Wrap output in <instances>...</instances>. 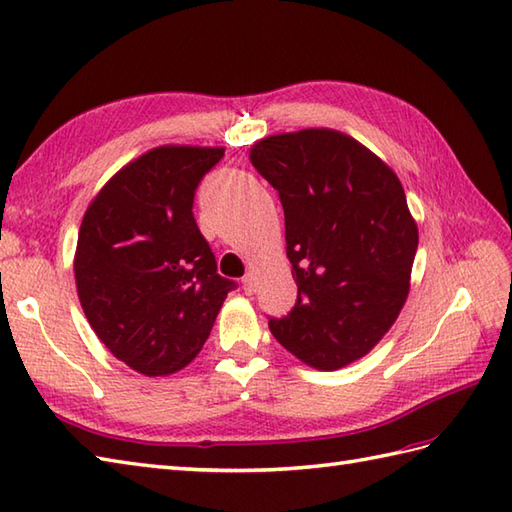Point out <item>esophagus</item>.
Instances as JSON below:
<instances>
[{"mask_svg": "<svg viewBox=\"0 0 512 512\" xmlns=\"http://www.w3.org/2000/svg\"><path fill=\"white\" fill-rule=\"evenodd\" d=\"M242 288H244L246 295H253V292H255V275H253V273H246V275H244Z\"/></svg>", "mask_w": 512, "mask_h": 512, "instance_id": "obj_1", "label": "esophagus"}]
</instances>
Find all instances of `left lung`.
Wrapping results in <instances>:
<instances>
[{"label": "left lung", "mask_w": 512, "mask_h": 512, "mask_svg": "<svg viewBox=\"0 0 512 512\" xmlns=\"http://www.w3.org/2000/svg\"><path fill=\"white\" fill-rule=\"evenodd\" d=\"M279 193L297 303L270 319L288 352L317 369L365 356L409 295L418 226L398 176L352 136L301 129L250 147Z\"/></svg>", "instance_id": "obj_1"}]
</instances>
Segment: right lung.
Here are the masks:
<instances>
[{"label":"right lung","mask_w":512,"mask_h":512,"mask_svg":"<svg viewBox=\"0 0 512 512\" xmlns=\"http://www.w3.org/2000/svg\"><path fill=\"white\" fill-rule=\"evenodd\" d=\"M222 147L162 145L125 165L83 215L74 279L92 330L145 376L189 365L235 281L193 217L204 173Z\"/></svg>","instance_id":"right-lung-1"}]
</instances>
